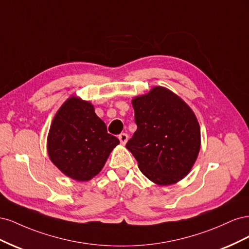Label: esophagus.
I'll return each mask as SVG.
<instances>
[{"label":"esophagus","instance_id":"obj_1","mask_svg":"<svg viewBox=\"0 0 249 249\" xmlns=\"http://www.w3.org/2000/svg\"><path fill=\"white\" fill-rule=\"evenodd\" d=\"M127 138H129V136H127V134H125V133H122L118 136V139H119V141H120V143H122V144H125L126 141H127Z\"/></svg>","mask_w":249,"mask_h":249}]
</instances>
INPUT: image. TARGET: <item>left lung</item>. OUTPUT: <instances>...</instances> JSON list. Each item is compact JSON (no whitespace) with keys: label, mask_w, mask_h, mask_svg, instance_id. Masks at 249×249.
<instances>
[{"label":"left lung","mask_w":249,"mask_h":249,"mask_svg":"<svg viewBox=\"0 0 249 249\" xmlns=\"http://www.w3.org/2000/svg\"><path fill=\"white\" fill-rule=\"evenodd\" d=\"M137 130L125 144L148 179L171 185L184 178L200 149V127L191 108L161 86L134 97Z\"/></svg>","instance_id":"1"}]
</instances>
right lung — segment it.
Wrapping results in <instances>:
<instances>
[{"instance_id": "1", "label": "right lung", "mask_w": 249, "mask_h": 249, "mask_svg": "<svg viewBox=\"0 0 249 249\" xmlns=\"http://www.w3.org/2000/svg\"><path fill=\"white\" fill-rule=\"evenodd\" d=\"M118 143L95 114L93 105L71 96L53 119L48 153L51 161L65 176L85 182L102 170Z\"/></svg>"}]
</instances>
